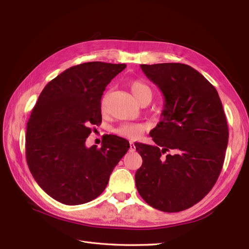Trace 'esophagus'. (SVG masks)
I'll return each instance as SVG.
<instances>
[{"label": "esophagus", "mask_w": 249, "mask_h": 249, "mask_svg": "<svg viewBox=\"0 0 249 249\" xmlns=\"http://www.w3.org/2000/svg\"><path fill=\"white\" fill-rule=\"evenodd\" d=\"M136 150V146H135L134 142H130V152H135Z\"/></svg>", "instance_id": "1"}]
</instances>
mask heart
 <instances>
[{"label": "heart", "mask_w": 249, "mask_h": 249, "mask_svg": "<svg viewBox=\"0 0 249 249\" xmlns=\"http://www.w3.org/2000/svg\"><path fill=\"white\" fill-rule=\"evenodd\" d=\"M131 91L135 99L139 101L143 96H150L152 97V89L149 88L147 84L142 81H134L131 83ZM106 103V97L103 100V106ZM144 131V126L139 124H124L118 126L114 131L117 135L122 137L130 138V139H137L141 136V134Z\"/></svg>", "instance_id": "heart-1"}]
</instances>
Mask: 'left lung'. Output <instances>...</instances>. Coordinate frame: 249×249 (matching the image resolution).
<instances>
[{"label":"left lung","instance_id":"8db88e82","mask_svg":"<svg viewBox=\"0 0 249 249\" xmlns=\"http://www.w3.org/2000/svg\"><path fill=\"white\" fill-rule=\"evenodd\" d=\"M140 67L161 90L164 106L159 124L149 133L156 145L135 144L143 160L135 182L150 207L179 212L205 197L219 177L229 141L227 118L217 90L193 67Z\"/></svg>","mask_w":249,"mask_h":249}]
</instances>
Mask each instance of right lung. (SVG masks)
Returning a JSON list of instances; mask_svg holds the SVG:
<instances>
[{"instance_id":"1","label":"right lung","mask_w":249,"mask_h":249,"mask_svg":"<svg viewBox=\"0 0 249 249\" xmlns=\"http://www.w3.org/2000/svg\"><path fill=\"white\" fill-rule=\"evenodd\" d=\"M125 64L87 62L49 82L27 124L26 158L41 189L67 206L96 198L129 150V141L108 135L102 146L87 147L91 125L102 123L101 100Z\"/></svg>"}]
</instances>
